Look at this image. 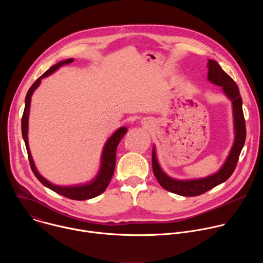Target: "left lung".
I'll return each instance as SVG.
<instances>
[{
	"label": "left lung",
	"instance_id": "8db88e82",
	"mask_svg": "<svg viewBox=\"0 0 263 263\" xmlns=\"http://www.w3.org/2000/svg\"><path fill=\"white\" fill-rule=\"evenodd\" d=\"M208 67V80L215 85L221 86L224 93L232 101L233 115H234V127H235V141L232 146L229 157L224 162L223 166L214 175L204 179L179 181L166 176L160 168L156 155L155 148L152 152V166L154 175L159 184L170 193L183 196V197H196L200 196L216 185L224 182L230 178L235 171L239 155L246 141V122L242 111V100L239 93V89L234 80L229 74L223 71L218 63L214 60L209 59L207 62Z\"/></svg>",
	"mask_w": 263,
	"mask_h": 263
}]
</instances>
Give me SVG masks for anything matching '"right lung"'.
<instances>
[{
  "mask_svg": "<svg viewBox=\"0 0 263 263\" xmlns=\"http://www.w3.org/2000/svg\"><path fill=\"white\" fill-rule=\"evenodd\" d=\"M72 61V59H66L65 61H61L55 65H53L52 67H50L45 73H43L42 76L37 79L32 86L30 87V89L28 90L27 95H26V100H25V109H24V114H23V118H22V133H23V137L25 140V144H26V148H27V153H28V158H29V162H30V166L31 170L33 172V174L35 175V177L39 179L42 184H44L45 186H47L48 189L52 190L53 192L68 198L70 200H77V201H83V200H88V199H92L99 195H101L102 193H104L107 189V186L114 176L115 173V168H116V160H117V147L118 144L120 143L121 139L124 137V135L127 132V128L126 127H122L120 128L114 135H112L108 141L105 144V147L103 149V155H102V165H101V170L100 173L98 175V177L89 184L87 185H82V186H73V187H61V186H57V185H53L52 183H50L49 181H47L44 177H42L40 175V173L37 172L30 149H29V144H28V117H29V109H30V103H31V97L33 91L36 89V87L40 85L41 81L43 78L49 76L50 73H52L53 71H55L57 68H59L61 65L66 64V63H70Z\"/></svg>",
  "mask_w": 263,
  "mask_h": 263,
  "instance_id": "right-lung-1",
  "label": "right lung"
}]
</instances>
